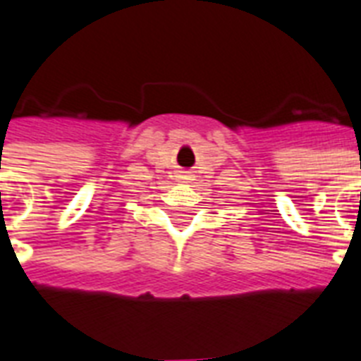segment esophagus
Segmentation results:
<instances>
[{
  "instance_id": "34e87169",
  "label": "esophagus",
  "mask_w": 361,
  "mask_h": 361,
  "mask_svg": "<svg viewBox=\"0 0 361 361\" xmlns=\"http://www.w3.org/2000/svg\"><path fill=\"white\" fill-rule=\"evenodd\" d=\"M189 178H191V176H189V172H180V176H178V180H181V181L189 180Z\"/></svg>"
}]
</instances>
